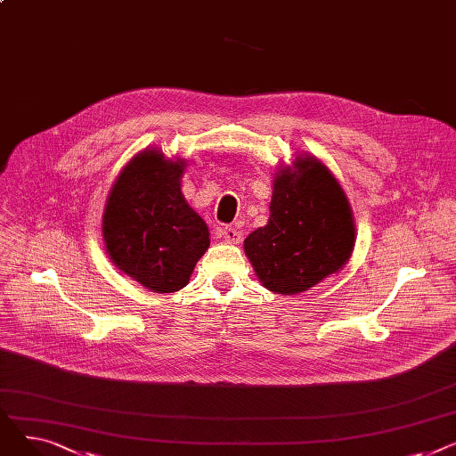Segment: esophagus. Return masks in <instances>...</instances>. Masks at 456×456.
<instances>
[{
  "label": "esophagus",
  "mask_w": 456,
  "mask_h": 456,
  "mask_svg": "<svg viewBox=\"0 0 456 456\" xmlns=\"http://www.w3.org/2000/svg\"><path fill=\"white\" fill-rule=\"evenodd\" d=\"M222 236L225 238L227 244H240L242 242V232L238 231L236 227H231V225H225L220 229Z\"/></svg>",
  "instance_id": "obj_1"
}]
</instances>
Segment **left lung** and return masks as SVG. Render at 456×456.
<instances>
[{
    "label": "left lung",
    "mask_w": 456,
    "mask_h": 456,
    "mask_svg": "<svg viewBox=\"0 0 456 456\" xmlns=\"http://www.w3.org/2000/svg\"><path fill=\"white\" fill-rule=\"evenodd\" d=\"M354 240L342 184L318 157L299 153L275 172L270 220L246 238L244 251L265 289L296 296L338 273Z\"/></svg>",
    "instance_id": "left-lung-1"
}]
</instances>
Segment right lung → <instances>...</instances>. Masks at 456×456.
<instances>
[{"label": "right lung", "instance_id": "right-lung-1", "mask_svg": "<svg viewBox=\"0 0 456 456\" xmlns=\"http://www.w3.org/2000/svg\"><path fill=\"white\" fill-rule=\"evenodd\" d=\"M184 167L186 160L146 148L118 174L103 210L110 262L157 294L184 289L210 246L207 224L181 191Z\"/></svg>", "mask_w": 456, "mask_h": 456}]
</instances>
